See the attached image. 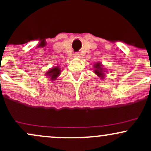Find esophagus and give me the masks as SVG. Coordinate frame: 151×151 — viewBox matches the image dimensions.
I'll list each match as a JSON object with an SVG mask.
<instances>
[{
  "label": "esophagus",
  "instance_id": "obj_1",
  "mask_svg": "<svg viewBox=\"0 0 151 151\" xmlns=\"http://www.w3.org/2000/svg\"><path fill=\"white\" fill-rule=\"evenodd\" d=\"M79 53H75L74 54V57H79Z\"/></svg>",
  "mask_w": 151,
  "mask_h": 151
}]
</instances>
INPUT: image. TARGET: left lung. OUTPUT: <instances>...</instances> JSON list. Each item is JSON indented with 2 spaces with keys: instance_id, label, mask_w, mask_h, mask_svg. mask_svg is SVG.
Instances as JSON below:
<instances>
[{
  "instance_id": "left-lung-1",
  "label": "left lung",
  "mask_w": 151,
  "mask_h": 151,
  "mask_svg": "<svg viewBox=\"0 0 151 151\" xmlns=\"http://www.w3.org/2000/svg\"><path fill=\"white\" fill-rule=\"evenodd\" d=\"M93 69H94V70H93L94 73L96 74L99 77L101 78V80L104 79L105 72L106 70L105 68H104L103 65H102L100 62H96V64H94V65H93Z\"/></svg>"
}]
</instances>
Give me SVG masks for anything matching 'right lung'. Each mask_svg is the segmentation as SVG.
<instances>
[{"mask_svg": "<svg viewBox=\"0 0 151 151\" xmlns=\"http://www.w3.org/2000/svg\"><path fill=\"white\" fill-rule=\"evenodd\" d=\"M61 73V70L59 67H54L52 68H50L47 72L46 73L47 77H50L52 81L56 80V79L60 76Z\"/></svg>", "mask_w": 151, "mask_h": 151, "instance_id": "right-lung-1", "label": "right lung"}]
</instances>
